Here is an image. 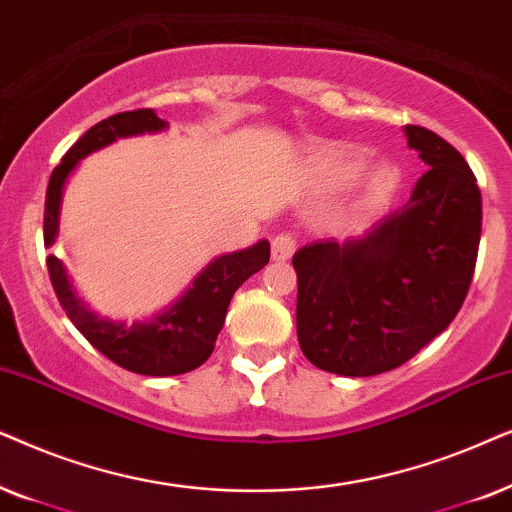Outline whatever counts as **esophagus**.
<instances>
[{
    "label": "esophagus",
    "instance_id": "esophagus-1",
    "mask_svg": "<svg viewBox=\"0 0 512 512\" xmlns=\"http://www.w3.org/2000/svg\"><path fill=\"white\" fill-rule=\"evenodd\" d=\"M297 250V238L292 234H278L274 241H271V257L276 262H285L295 255Z\"/></svg>",
    "mask_w": 512,
    "mask_h": 512
}]
</instances>
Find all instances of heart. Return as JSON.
<instances>
[{"label":"heart","mask_w":512,"mask_h":512,"mask_svg":"<svg viewBox=\"0 0 512 512\" xmlns=\"http://www.w3.org/2000/svg\"><path fill=\"white\" fill-rule=\"evenodd\" d=\"M313 170H316L320 185L330 189H344L360 175V170H363V161L353 154L330 152V154L318 156L316 163H313ZM395 185H398V175H395V170L388 166H379V168L367 170L363 182H360V192H363V199L367 203H377V201L388 199V196L393 194Z\"/></svg>","instance_id":"obj_1"}]
</instances>
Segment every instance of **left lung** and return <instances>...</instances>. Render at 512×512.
Returning a JSON list of instances; mask_svg holds the SVG:
<instances>
[{
	"label": "left lung",
	"mask_w": 512,
	"mask_h": 512,
	"mask_svg": "<svg viewBox=\"0 0 512 512\" xmlns=\"http://www.w3.org/2000/svg\"><path fill=\"white\" fill-rule=\"evenodd\" d=\"M405 131L428 166L412 199L358 241H318L292 257L299 349L342 377L417 356L459 313L478 262L482 196L468 161L424 126Z\"/></svg>",
	"instance_id": "left-lung-1"
}]
</instances>
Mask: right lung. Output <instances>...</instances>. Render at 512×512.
I'll use <instances>...</instances> for the list:
<instances>
[{"instance_id": "obj_1", "label": "right lung", "mask_w": 512, "mask_h": 512, "mask_svg": "<svg viewBox=\"0 0 512 512\" xmlns=\"http://www.w3.org/2000/svg\"><path fill=\"white\" fill-rule=\"evenodd\" d=\"M166 128V121L154 114V109L142 107L133 112H119L102 119L100 124L88 128L74 145L67 149L63 161L53 168L49 189L44 203V245L51 248L58 236V213L60 196L67 175L86 154L109 145L117 138L138 133H154ZM269 241L255 243L248 250L222 255L208 264L194 278L192 288L177 302L154 316L149 323H135L126 327L124 323L102 320L86 309L74 297L67 281L63 262L56 255L46 257L49 278L56 297L67 318L88 339L93 349L102 356L124 367L128 372L147 374V377H173V374L192 372L206 363L215 349V339L220 335L227 306L234 292L248 281L252 274L267 267Z\"/></svg>"}]
</instances>
